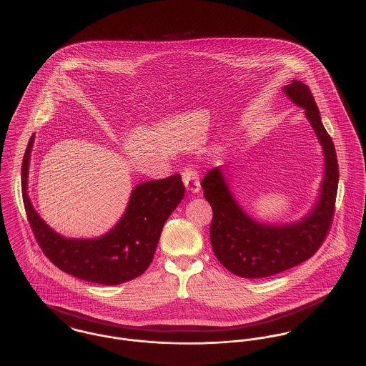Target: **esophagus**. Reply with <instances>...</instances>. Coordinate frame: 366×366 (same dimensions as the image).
Masks as SVG:
<instances>
[{
  "mask_svg": "<svg viewBox=\"0 0 366 366\" xmlns=\"http://www.w3.org/2000/svg\"><path fill=\"white\" fill-rule=\"evenodd\" d=\"M182 181L188 192L191 194H197L200 191V182H199V175L197 169H185L182 172Z\"/></svg>",
  "mask_w": 366,
  "mask_h": 366,
  "instance_id": "esophagus-1",
  "label": "esophagus"
}]
</instances>
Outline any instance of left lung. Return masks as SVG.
I'll use <instances>...</instances> for the list:
<instances>
[{
	"mask_svg": "<svg viewBox=\"0 0 366 366\" xmlns=\"http://www.w3.org/2000/svg\"><path fill=\"white\" fill-rule=\"evenodd\" d=\"M282 92L304 109L323 150V179L310 212L297 222L264 223L244 210L222 167L210 169L202 181L203 195L213 209V252L227 270L244 279L269 277L308 260L322 245L333 220L338 187L335 144L322 124L310 87L294 79Z\"/></svg>",
	"mask_w": 366,
	"mask_h": 366,
	"instance_id": "obj_1",
	"label": "left lung"
}]
</instances>
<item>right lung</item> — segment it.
<instances>
[{"instance_id": "right-lung-1", "label": "right lung", "mask_w": 366, "mask_h": 366, "mask_svg": "<svg viewBox=\"0 0 366 366\" xmlns=\"http://www.w3.org/2000/svg\"><path fill=\"white\" fill-rule=\"evenodd\" d=\"M33 143L34 134L22 163V197L29 224L44 254L58 269L84 282L117 285L144 273L163 227L185 195L181 175L138 184L124 214L106 234L96 238H68L47 224L30 202L28 181Z\"/></svg>"}]
</instances>
